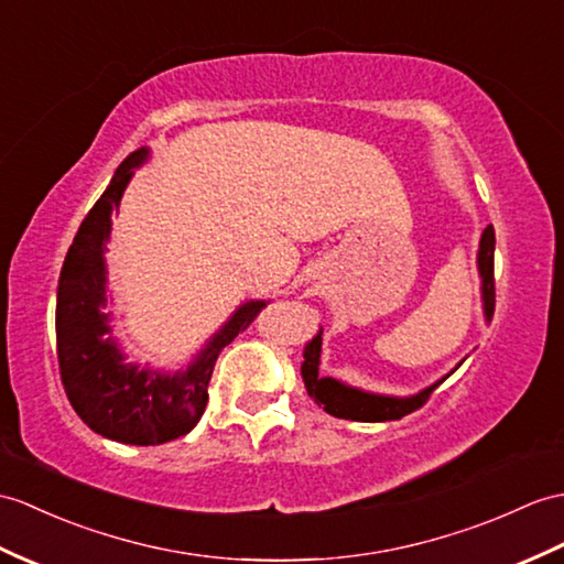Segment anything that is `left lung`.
<instances>
[{
  "label": "left lung",
  "mask_w": 564,
  "mask_h": 564,
  "mask_svg": "<svg viewBox=\"0 0 564 564\" xmlns=\"http://www.w3.org/2000/svg\"><path fill=\"white\" fill-rule=\"evenodd\" d=\"M478 271L482 279V310H486V319L492 317L495 312V230L488 226L482 230L480 247H478ZM319 356H322V329L312 338L305 348V362H303V379L307 387V394L314 399V403L324 405V411L334 417H346V421H358V423H384V421H399V417L413 413L415 409L430 399L432 391H435L444 379L435 382L432 387L423 389L421 394L409 397V399H397V397H379L368 394V391L346 387L344 382L332 377L319 375Z\"/></svg>",
  "instance_id": "1"
}]
</instances>
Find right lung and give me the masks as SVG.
I'll use <instances>...</instances> for the list:
<instances>
[{
  "mask_svg": "<svg viewBox=\"0 0 564 564\" xmlns=\"http://www.w3.org/2000/svg\"><path fill=\"white\" fill-rule=\"evenodd\" d=\"M147 161V147L129 153L84 218L59 273L55 322L59 375L74 411L98 435L139 447L177 440L199 423L220 350L267 307L264 300H252L235 310L187 370L163 375L124 362L110 336L112 314L102 310L108 303L102 252L110 240V216L129 177Z\"/></svg>",
  "mask_w": 564,
  "mask_h": 564,
  "instance_id": "right-lung-1",
  "label": "right lung"
}]
</instances>
